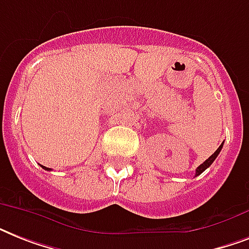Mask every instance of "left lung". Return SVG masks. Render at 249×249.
<instances>
[{"instance_id": "8db88e82", "label": "left lung", "mask_w": 249, "mask_h": 249, "mask_svg": "<svg viewBox=\"0 0 249 249\" xmlns=\"http://www.w3.org/2000/svg\"><path fill=\"white\" fill-rule=\"evenodd\" d=\"M222 146H224V143H221V146L218 148H217L216 151H214V154H212V155L209 156L208 159L205 160L204 163L200 164V165L197 166V168H196V173H195V177H196V176H199V174L203 173V172H204V170L207 169V168H209V166H211V164H212L213 161L216 160V158H217V156H218L220 151H221V150H222Z\"/></svg>"}]
</instances>
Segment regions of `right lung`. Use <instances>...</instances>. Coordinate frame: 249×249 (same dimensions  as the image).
Masks as SVG:
<instances>
[{
	"mask_svg": "<svg viewBox=\"0 0 249 249\" xmlns=\"http://www.w3.org/2000/svg\"><path fill=\"white\" fill-rule=\"evenodd\" d=\"M41 166H42V168H44V169H46V170H52L50 168H46V166H44V165H41Z\"/></svg>",
	"mask_w": 249,
	"mask_h": 249,
	"instance_id": "add662e5",
	"label": "right lung"
}]
</instances>
